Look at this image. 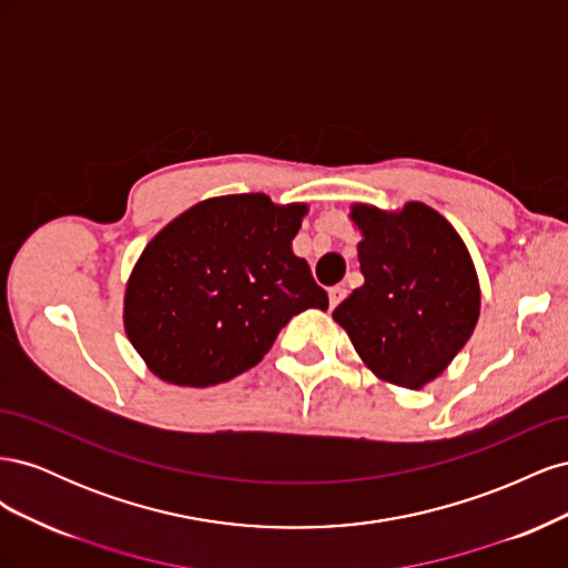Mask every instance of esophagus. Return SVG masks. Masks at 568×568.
Returning a JSON list of instances; mask_svg holds the SVG:
<instances>
[{"label": "esophagus", "mask_w": 568, "mask_h": 568, "mask_svg": "<svg viewBox=\"0 0 568 568\" xmlns=\"http://www.w3.org/2000/svg\"><path fill=\"white\" fill-rule=\"evenodd\" d=\"M346 294H348V291L343 288V286H334V288H329V307H332V311H334V307H336L343 298H346Z\"/></svg>", "instance_id": "obj_1"}]
</instances>
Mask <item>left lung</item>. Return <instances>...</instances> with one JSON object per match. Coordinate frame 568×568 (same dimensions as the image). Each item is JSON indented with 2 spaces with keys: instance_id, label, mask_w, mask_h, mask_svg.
Segmentation results:
<instances>
[{
  "instance_id": "left-lung-1",
  "label": "left lung",
  "mask_w": 568,
  "mask_h": 568,
  "mask_svg": "<svg viewBox=\"0 0 568 568\" xmlns=\"http://www.w3.org/2000/svg\"><path fill=\"white\" fill-rule=\"evenodd\" d=\"M351 220L363 232L365 284L332 315L379 379L417 390L474 332L480 288L471 255L450 222L419 201L395 213L355 203Z\"/></svg>"
}]
</instances>
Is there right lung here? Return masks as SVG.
I'll return each instance as SVG.
<instances>
[{"label": "right lung", "instance_id": "obj_1", "mask_svg": "<svg viewBox=\"0 0 568 568\" xmlns=\"http://www.w3.org/2000/svg\"><path fill=\"white\" fill-rule=\"evenodd\" d=\"M305 203L265 194L205 199L165 225L125 288V332L149 369L175 386H213L261 363L282 326L326 311L291 242Z\"/></svg>", "mask_w": 568, "mask_h": 568}]
</instances>
